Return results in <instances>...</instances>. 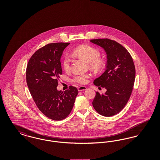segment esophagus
I'll list each match as a JSON object with an SVG mask.
<instances>
[{
	"label": "esophagus",
	"instance_id": "34e87169",
	"mask_svg": "<svg viewBox=\"0 0 160 160\" xmlns=\"http://www.w3.org/2000/svg\"><path fill=\"white\" fill-rule=\"evenodd\" d=\"M86 89V87L84 86H79L78 88V91L79 92L83 91H85Z\"/></svg>",
	"mask_w": 160,
	"mask_h": 160
}]
</instances>
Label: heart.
Masks as SVG:
<instances>
[{"instance_id":"1","label":"heart","mask_w":160,"mask_h":160,"mask_svg":"<svg viewBox=\"0 0 160 160\" xmlns=\"http://www.w3.org/2000/svg\"><path fill=\"white\" fill-rule=\"evenodd\" d=\"M73 53L86 62H89V66L93 68H100L103 65V61L99 57L100 51L93 46L88 44L78 46L73 50ZM70 62L68 57L65 56L62 59V67L65 71H68L70 69ZM90 77L89 74H77L73 77L72 81L77 83L84 84L88 82V79Z\"/></svg>"}]
</instances>
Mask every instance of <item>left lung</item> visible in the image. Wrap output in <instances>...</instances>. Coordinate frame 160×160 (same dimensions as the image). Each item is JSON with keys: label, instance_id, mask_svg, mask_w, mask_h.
I'll use <instances>...</instances> for the list:
<instances>
[{"label": "left lung", "instance_id": "left-lung-1", "mask_svg": "<svg viewBox=\"0 0 160 160\" xmlns=\"http://www.w3.org/2000/svg\"><path fill=\"white\" fill-rule=\"evenodd\" d=\"M91 42L102 47L107 54L106 70L93 82L107 91L104 94L96 92L92 105L99 114L112 116L122 110L130 98L136 77L134 63L128 50L114 40L95 39Z\"/></svg>", "mask_w": 160, "mask_h": 160}]
</instances>
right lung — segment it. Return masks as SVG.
I'll use <instances>...</instances> for the list:
<instances>
[{
  "instance_id": "1",
  "label": "right lung",
  "mask_w": 160,
  "mask_h": 160,
  "mask_svg": "<svg viewBox=\"0 0 160 160\" xmlns=\"http://www.w3.org/2000/svg\"><path fill=\"white\" fill-rule=\"evenodd\" d=\"M69 42L47 44L31 56L26 68V82L39 110L47 118L61 121L70 114L78 95L77 88L65 91L57 86L62 74L61 57Z\"/></svg>"
}]
</instances>
